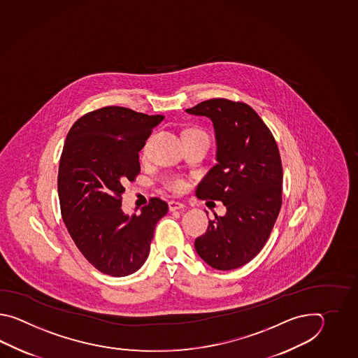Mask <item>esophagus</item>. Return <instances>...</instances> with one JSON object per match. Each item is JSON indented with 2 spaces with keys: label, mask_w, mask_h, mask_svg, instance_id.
Wrapping results in <instances>:
<instances>
[{
  "label": "esophagus",
  "mask_w": 358,
  "mask_h": 358,
  "mask_svg": "<svg viewBox=\"0 0 358 358\" xmlns=\"http://www.w3.org/2000/svg\"><path fill=\"white\" fill-rule=\"evenodd\" d=\"M184 207H185V205L182 203V202H178V201H170V202H169V210H170V211L182 210Z\"/></svg>",
  "instance_id": "1"
}]
</instances>
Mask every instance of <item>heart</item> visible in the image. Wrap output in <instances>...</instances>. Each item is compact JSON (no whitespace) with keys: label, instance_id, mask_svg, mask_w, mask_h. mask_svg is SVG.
I'll use <instances>...</instances> for the list:
<instances>
[{"label":"heart","instance_id":"obj_1","mask_svg":"<svg viewBox=\"0 0 358 358\" xmlns=\"http://www.w3.org/2000/svg\"><path fill=\"white\" fill-rule=\"evenodd\" d=\"M193 136H205V137H207L205 131L201 129H190L185 137H193ZM165 187L171 192L179 193V192H182L187 188V182L180 176H170L165 180Z\"/></svg>","mask_w":358,"mask_h":358}]
</instances>
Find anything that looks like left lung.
Here are the masks:
<instances>
[{
  "instance_id": "8db88e82",
  "label": "left lung",
  "mask_w": 358,
  "mask_h": 358,
  "mask_svg": "<svg viewBox=\"0 0 358 358\" xmlns=\"http://www.w3.org/2000/svg\"><path fill=\"white\" fill-rule=\"evenodd\" d=\"M211 119L216 165L198 184L202 199L220 201L224 216L208 220L194 248L217 270L243 266L266 244L282 207V166L274 136L243 102L213 99L185 110Z\"/></svg>"
}]
</instances>
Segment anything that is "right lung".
I'll use <instances>...</instances> for the list:
<instances>
[{"label": "right lung", "mask_w": 358, "mask_h": 358, "mask_svg": "<svg viewBox=\"0 0 358 358\" xmlns=\"http://www.w3.org/2000/svg\"><path fill=\"white\" fill-rule=\"evenodd\" d=\"M162 120V115L106 106L69 130L57 176L61 216L78 250L103 274L120 278L139 270L157 221L168 213L157 197L138 216L122 210V184L139 174L138 152Z\"/></svg>", "instance_id": "add662e5"}]
</instances>
